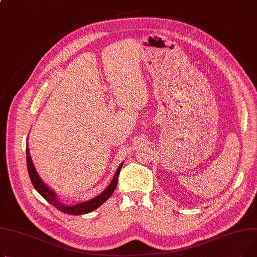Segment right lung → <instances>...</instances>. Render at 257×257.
<instances>
[{
  "instance_id": "1",
  "label": "right lung",
  "mask_w": 257,
  "mask_h": 257,
  "mask_svg": "<svg viewBox=\"0 0 257 257\" xmlns=\"http://www.w3.org/2000/svg\"><path fill=\"white\" fill-rule=\"evenodd\" d=\"M26 157H27V168H28V173L29 176L31 179V182L33 184V186L35 187V190L42 195L49 203H51L53 206H55L58 210H60L61 212L67 213V214H84V213H88L92 210H94L96 208H98L99 206H101L104 202L109 198L116 187L117 181H118V175H119V171L123 167V164H120L119 167L116 170V173L114 175L113 179L111 180L110 184L108 185V187L106 190L100 194L99 196H97L96 198L90 199L88 201L82 202V203H78L76 205H64L58 201V199L55 196V193L53 191H51L50 188L45 185V183L42 181V179L39 178V176L37 175V172L33 166V163L30 157V153H29V149L28 147H26Z\"/></svg>"
}]
</instances>
